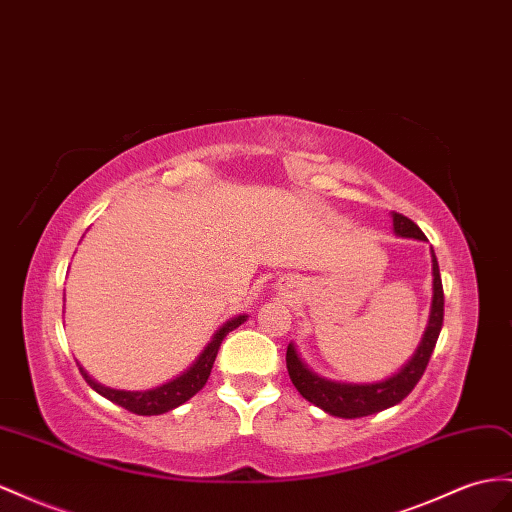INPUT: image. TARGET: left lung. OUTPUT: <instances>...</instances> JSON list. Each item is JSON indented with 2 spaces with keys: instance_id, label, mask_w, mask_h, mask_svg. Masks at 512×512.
I'll use <instances>...</instances> for the list:
<instances>
[{
  "instance_id": "1",
  "label": "left lung",
  "mask_w": 512,
  "mask_h": 512,
  "mask_svg": "<svg viewBox=\"0 0 512 512\" xmlns=\"http://www.w3.org/2000/svg\"><path fill=\"white\" fill-rule=\"evenodd\" d=\"M394 219V232L398 237H411L424 241V232L411 222L403 213H392ZM433 254V306H431V319L424 331V338L416 355L411 362L398 372V375L385 379L381 383H368V385H351V383H334L316 377L314 372L306 368L301 362L293 344L286 349V368L288 377L293 381L299 394L310 400L312 405L321 407L323 411L331 413L338 418H364L379 413L388 407L398 405L400 400L409 396V392L416 388L422 379L424 370L428 366V359L433 355V349L439 338L441 325H444V286H441V275L435 252Z\"/></svg>"
}]
</instances>
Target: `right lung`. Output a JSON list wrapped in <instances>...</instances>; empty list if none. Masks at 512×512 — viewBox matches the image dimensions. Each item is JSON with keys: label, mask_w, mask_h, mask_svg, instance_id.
Segmentation results:
<instances>
[{"label": "right lung", "mask_w": 512, "mask_h": 512, "mask_svg": "<svg viewBox=\"0 0 512 512\" xmlns=\"http://www.w3.org/2000/svg\"><path fill=\"white\" fill-rule=\"evenodd\" d=\"M243 321H245V316H237V319L228 321L213 336L211 344L202 351L196 364H193L187 372H183L181 377H176L174 381L165 383V385H159V388H155V390L122 392V390L103 388V385H99L88 377V372H84V368H79V370H81V375H84V379L88 381L90 388L99 392L101 396H105L107 400H112V403L124 407L131 413H137V416H159V413H165L178 405L187 403L193 394H198L204 388V383L211 377V370L215 364L217 351H219V347H222V340L226 338V334H230L232 329H237Z\"/></svg>", "instance_id": "add662e5"}]
</instances>
